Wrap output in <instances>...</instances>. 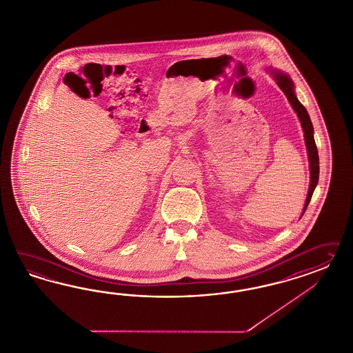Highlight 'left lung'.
Instances as JSON below:
<instances>
[{
  "instance_id": "1",
  "label": "left lung",
  "mask_w": 353,
  "mask_h": 353,
  "mask_svg": "<svg viewBox=\"0 0 353 353\" xmlns=\"http://www.w3.org/2000/svg\"><path fill=\"white\" fill-rule=\"evenodd\" d=\"M270 75L273 76L274 81L277 83V85L281 88V90L285 93V96L288 97L290 105L292 107V110L296 112L298 118L301 124V128L304 132V141H305V146H307V152H308V161H310V189H308V194H307V199H305V204L303 208L301 216L305 212L307 207L310 202V198L313 195V192L319 183V176H320V161H319V151H317V146L314 142V130H313V125L310 121L308 111L305 110V107L300 103L298 97L295 94V85L294 81L291 80V77L278 70H274L272 67H268Z\"/></svg>"
}]
</instances>
